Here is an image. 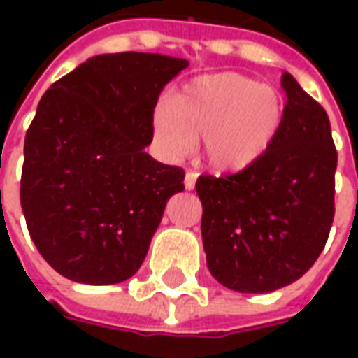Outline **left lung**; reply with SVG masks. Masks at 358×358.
I'll return each mask as SVG.
<instances>
[{"label":"left lung","mask_w":358,"mask_h":358,"mask_svg":"<svg viewBox=\"0 0 358 358\" xmlns=\"http://www.w3.org/2000/svg\"><path fill=\"white\" fill-rule=\"evenodd\" d=\"M174 61L95 55L51 84L24 138L20 207L40 255L73 282L120 284L148 255L184 171L145 153Z\"/></svg>","instance_id":"left-lung-1"}]
</instances>
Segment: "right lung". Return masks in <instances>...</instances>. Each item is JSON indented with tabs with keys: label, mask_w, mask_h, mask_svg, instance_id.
<instances>
[{
	"label": "right lung",
	"mask_w": 358,
	"mask_h": 358,
	"mask_svg": "<svg viewBox=\"0 0 358 358\" xmlns=\"http://www.w3.org/2000/svg\"><path fill=\"white\" fill-rule=\"evenodd\" d=\"M245 149L238 143L234 153ZM336 164L328 117L297 86L263 155L236 174L197 178L210 274L240 293L276 292L299 280L330 234Z\"/></svg>",
	"instance_id": "1"
}]
</instances>
